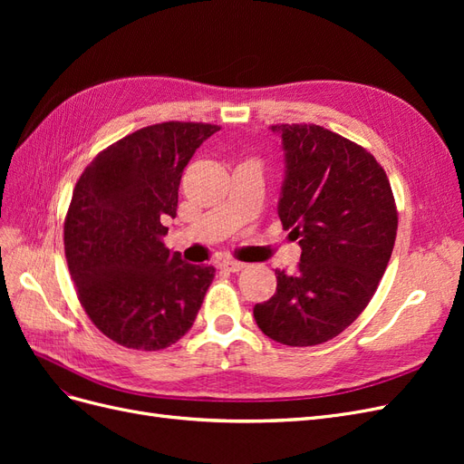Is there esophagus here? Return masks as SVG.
Here are the masks:
<instances>
[{"label":"esophagus","mask_w":464,"mask_h":464,"mask_svg":"<svg viewBox=\"0 0 464 464\" xmlns=\"http://www.w3.org/2000/svg\"><path fill=\"white\" fill-rule=\"evenodd\" d=\"M222 266H224V269H227V271H230V273H240V271H244V269H246V263L228 259V261H224V263H222Z\"/></svg>","instance_id":"esophagus-1"}]
</instances>
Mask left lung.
<instances>
[{
  "label": "left lung",
  "mask_w": 464,
  "mask_h": 464,
  "mask_svg": "<svg viewBox=\"0 0 464 464\" xmlns=\"http://www.w3.org/2000/svg\"><path fill=\"white\" fill-rule=\"evenodd\" d=\"M271 130L286 164L278 217L302 257L296 275L275 273V296L254 317L280 344L315 346L366 310L395 246L397 205L382 164L350 139L315 123Z\"/></svg>",
  "instance_id": "left-lung-1"
}]
</instances>
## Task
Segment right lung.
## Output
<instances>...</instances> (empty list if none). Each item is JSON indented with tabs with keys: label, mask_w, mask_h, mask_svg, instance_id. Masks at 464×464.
<instances>
[{
	"label": "right lung",
	"mask_w": 464,
	"mask_h": 464,
	"mask_svg": "<svg viewBox=\"0 0 464 464\" xmlns=\"http://www.w3.org/2000/svg\"><path fill=\"white\" fill-rule=\"evenodd\" d=\"M220 128L164 121L98 152L77 179L63 244L81 305L96 329L133 350H162L184 336L215 278L162 237L176 217L181 172Z\"/></svg>",
	"instance_id": "add662e5"
}]
</instances>
